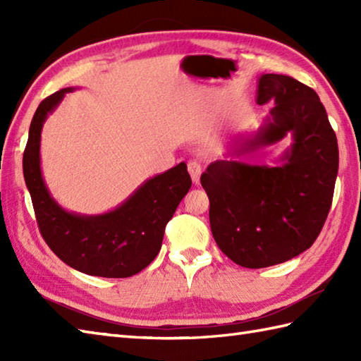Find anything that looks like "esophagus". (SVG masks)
Returning <instances> with one entry per match:
<instances>
[{
	"label": "esophagus",
	"mask_w": 361,
	"mask_h": 361,
	"mask_svg": "<svg viewBox=\"0 0 361 361\" xmlns=\"http://www.w3.org/2000/svg\"><path fill=\"white\" fill-rule=\"evenodd\" d=\"M188 171L190 173V178H192V181L195 183V185H198L200 183V175H202V166L198 161H189L188 163Z\"/></svg>",
	"instance_id": "1"
}]
</instances>
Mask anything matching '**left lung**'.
Returning a JSON list of instances; mask_svg holds the SVG:
<instances>
[{
	"instance_id": "1",
	"label": "left lung",
	"mask_w": 361,
	"mask_h": 361,
	"mask_svg": "<svg viewBox=\"0 0 361 361\" xmlns=\"http://www.w3.org/2000/svg\"><path fill=\"white\" fill-rule=\"evenodd\" d=\"M274 104L259 132L242 137L235 155L293 137L281 166L214 161L202 175L214 240L245 268L301 255L317 240L331 209L338 142L315 90L282 74H262L257 104Z\"/></svg>"
}]
</instances>
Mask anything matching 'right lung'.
<instances>
[{
    "label": "right lung",
    "mask_w": 361,
    "mask_h": 361,
    "mask_svg": "<svg viewBox=\"0 0 361 361\" xmlns=\"http://www.w3.org/2000/svg\"><path fill=\"white\" fill-rule=\"evenodd\" d=\"M70 91L60 90L38 105L23 155V173L38 229L54 255L74 270L101 278H130L157 257L167 221L189 192L192 180L188 166L180 163L145 181L114 211L80 216L60 208L42 176L40 136L48 114Z\"/></svg>",
    "instance_id": "right-lung-1"
}]
</instances>
